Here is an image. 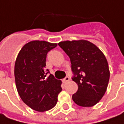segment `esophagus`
I'll use <instances>...</instances> for the list:
<instances>
[{"mask_svg":"<svg viewBox=\"0 0 124 124\" xmlns=\"http://www.w3.org/2000/svg\"><path fill=\"white\" fill-rule=\"evenodd\" d=\"M69 80H70V78H69V77H66L64 79H63V80H62V81H63V83H67L68 81H69Z\"/></svg>","mask_w":124,"mask_h":124,"instance_id":"1","label":"esophagus"}]
</instances>
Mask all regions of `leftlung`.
I'll return each instance as SVG.
<instances>
[{
  "instance_id": "8db88e82",
  "label": "left lung",
  "mask_w": 124,
  "mask_h": 124,
  "mask_svg": "<svg viewBox=\"0 0 124 124\" xmlns=\"http://www.w3.org/2000/svg\"><path fill=\"white\" fill-rule=\"evenodd\" d=\"M58 45L70 58L72 79L78 85L73 101L81 107L97 104L107 90L110 77L108 62L103 53L85 40L62 41Z\"/></svg>"
}]
</instances>
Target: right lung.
I'll return each mask as SVG.
<instances>
[{"label": "right lung", "instance_id": "add662e5", "mask_svg": "<svg viewBox=\"0 0 124 124\" xmlns=\"http://www.w3.org/2000/svg\"><path fill=\"white\" fill-rule=\"evenodd\" d=\"M57 46L44 41H32L22 48L16 58L14 75L21 99L34 111L43 112L53 107L62 91L60 80L46 69L49 51Z\"/></svg>", "mask_w": 124, "mask_h": 124}]
</instances>
